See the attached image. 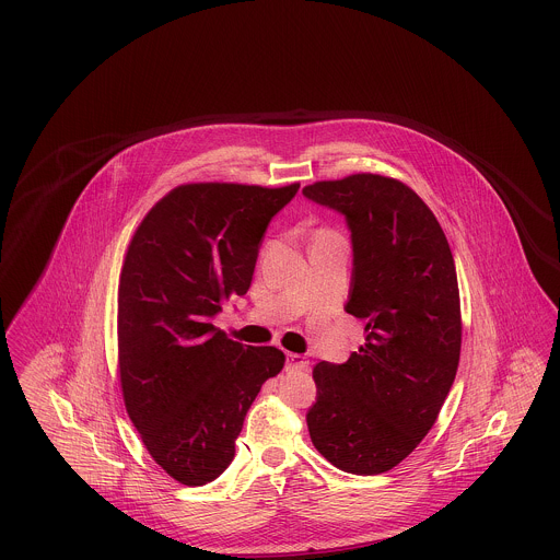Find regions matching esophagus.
Returning a JSON list of instances; mask_svg holds the SVG:
<instances>
[{
  "label": "esophagus",
  "mask_w": 560,
  "mask_h": 560,
  "mask_svg": "<svg viewBox=\"0 0 560 560\" xmlns=\"http://www.w3.org/2000/svg\"><path fill=\"white\" fill-rule=\"evenodd\" d=\"M285 368L302 372V370H308V361H306V357H302L298 352H288L285 354Z\"/></svg>",
  "instance_id": "34e87169"
}]
</instances>
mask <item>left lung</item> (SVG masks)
Masks as SVG:
<instances>
[{
  "instance_id": "1",
  "label": "left lung",
  "mask_w": 560,
  "mask_h": 560,
  "mask_svg": "<svg viewBox=\"0 0 560 560\" xmlns=\"http://www.w3.org/2000/svg\"><path fill=\"white\" fill-rule=\"evenodd\" d=\"M302 192L347 218L345 308L365 320V345L347 363L315 365L306 424L336 468L382 475L420 445L452 390L462 348L452 249L427 203L395 178L352 174Z\"/></svg>"
}]
</instances>
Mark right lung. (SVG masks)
<instances>
[{
	"label": "right lung",
	"instance_id": "obj_1",
	"mask_svg": "<svg viewBox=\"0 0 560 560\" xmlns=\"http://www.w3.org/2000/svg\"><path fill=\"white\" fill-rule=\"evenodd\" d=\"M298 188L180 185L128 245L117 292L124 402L147 452L188 487L226 470L247 409L283 370L279 348L243 347L212 319L249 290L268 222Z\"/></svg>",
	"mask_w": 560,
	"mask_h": 560
}]
</instances>
